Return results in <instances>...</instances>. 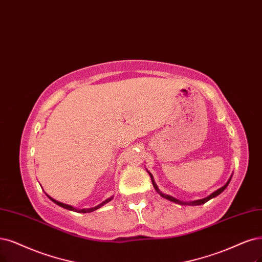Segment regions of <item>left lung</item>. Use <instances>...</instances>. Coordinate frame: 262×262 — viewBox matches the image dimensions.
I'll return each instance as SVG.
<instances>
[{
	"instance_id": "8db88e82",
	"label": "left lung",
	"mask_w": 262,
	"mask_h": 262,
	"mask_svg": "<svg viewBox=\"0 0 262 262\" xmlns=\"http://www.w3.org/2000/svg\"><path fill=\"white\" fill-rule=\"evenodd\" d=\"M149 173H150V172H149ZM150 176H151V179H152V183H153V187H154V189H156V190L158 191V193H159V194H160L161 196H163L164 199H167V200H169V201H171V202L178 203V204H181V205H202V204H205V203H206L207 201H209L210 199H212V198H215V196L219 195L222 191H225V189L228 187L229 182H230V180H231V178H230V179L228 180V182L226 183V185H225L224 187L220 188V189H218V190H217V191H215L214 193H211L210 195H208V196H207V198H205V199L198 200V201H193V202H181V201H179V200H177V199H175V198H172V196H170V195L164 194V193H162V192L159 190L158 186L156 185V182H154V180H153V177H152L151 173H150Z\"/></svg>"
}]
</instances>
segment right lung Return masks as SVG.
Masks as SVG:
<instances>
[{"label":"right lung","instance_id":"obj_1","mask_svg":"<svg viewBox=\"0 0 262 262\" xmlns=\"http://www.w3.org/2000/svg\"><path fill=\"white\" fill-rule=\"evenodd\" d=\"M48 196V195H47ZM50 198L54 203H56L57 205H59V206H61V207H63V208H66V209H69V210H73V211H76V212H92V211H94V210H96V209H98V208H100L101 206H103L105 203H108V202H110L113 198H110V199H108V200H105L104 202H102L101 204H99V205H97V206H95V207H93V208H84V209H76V208H74V207H72V206H70V205H67V204H63V203H60V202H58V201H56V200H54V199H52L51 196H48Z\"/></svg>","mask_w":262,"mask_h":262}]
</instances>
